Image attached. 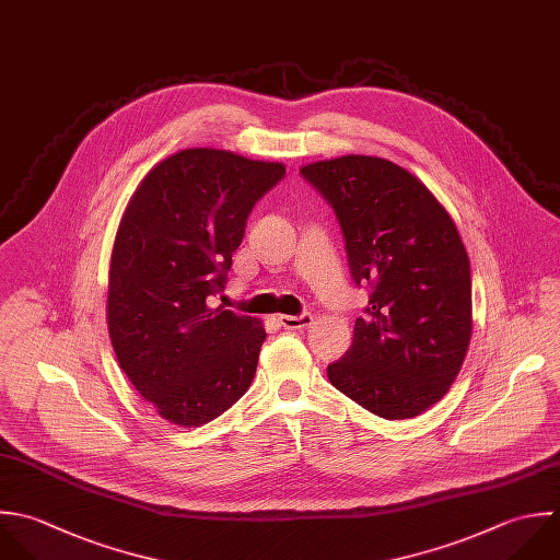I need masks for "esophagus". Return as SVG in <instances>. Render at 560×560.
Masks as SVG:
<instances>
[{
  "label": "esophagus",
  "mask_w": 560,
  "mask_h": 560,
  "mask_svg": "<svg viewBox=\"0 0 560 560\" xmlns=\"http://www.w3.org/2000/svg\"><path fill=\"white\" fill-rule=\"evenodd\" d=\"M279 323L285 329H305L314 323V316L310 312H303L299 316H279Z\"/></svg>",
  "instance_id": "esophagus-1"
}]
</instances>
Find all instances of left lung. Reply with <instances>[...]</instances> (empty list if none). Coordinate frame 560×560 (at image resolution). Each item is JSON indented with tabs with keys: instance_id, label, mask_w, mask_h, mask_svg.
Masks as SVG:
<instances>
[{
	"instance_id": "obj_1",
	"label": "left lung",
	"mask_w": 560,
	"mask_h": 560,
	"mask_svg": "<svg viewBox=\"0 0 560 560\" xmlns=\"http://www.w3.org/2000/svg\"><path fill=\"white\" fill-rule=\"evenodd\" d=\"M331 205L351 277L369 285L351 349L329 382L382 419H412L443 399L471 340V266L458 229L408 170L347 154L301 167Z\"/></svg>"
}]
</instances>
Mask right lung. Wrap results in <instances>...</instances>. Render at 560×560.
Returning a JSON list of instances; mask_svg holds the SVG:
<instances>
[{"label": "right lung", "instance_id": "add662e5", "mask_svg": "<svg viewBox=\"0 0 560 560\" xmlns=\"http://www.w3.org/2000/svg\"><path fill=\"white\" fill-rule=\"evenodd\" d=\"M283 163L189 148L156 163L119 222L108 334L121 371L170 423L200 428L250 386L266 331L207 299L224 290L255 202Z\"/></svg>", "mask_w": 560, "mask_h": 560}]
</instances>
